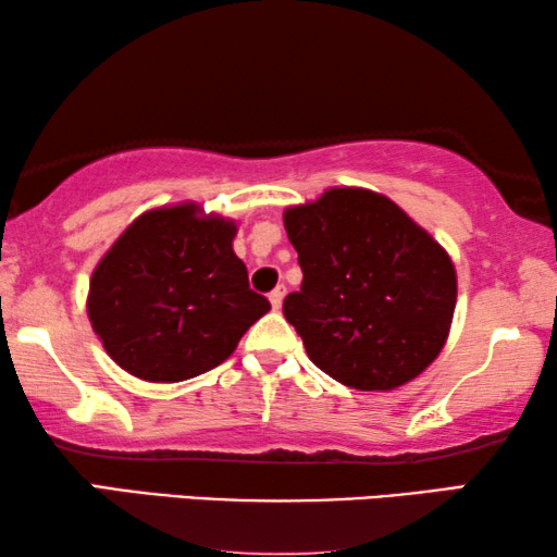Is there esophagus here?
Segmentation results:
<instances>
[{"instance_id":"34e87169","label":"esophagus","mask_w":557,"mask_h":557,"mask_svg":"<svg viewBox=\"0 0 557 557\" xmlns=\"http://www.w3.org/2000/svg\"><path fill=\"white\" fill-rule=\"evenodd\" d=\"M285 293H287V287H285V285H277L275 289H272V293H270V305H272V310H280V307H282V299H285Z\"/></svg>"}]
</instances>
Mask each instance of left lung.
<instances>
[{"instance_id": "1", "label": "left lung", "mask_w": 557, "mask_h": 557, "mask_svg": "<svg viewBox=\"0 0 557 557\" xmlns=\"http://www.w3.org/2000/svg\"><path fill=\"white\" fill-rule=\"evenodd\" d=\"M302 287L282 305L324 374L359 392H389L444 349L456 310L448 252L394 200L330 188L285 210Z\"/></svg>"}]
</instances>
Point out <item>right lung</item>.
<instances>
[{"instance_id":"right-lung-1","label":"right lung","mask_w":557,"mask_h":557,"mask_svg":"<svg viewBox=\"0 0 557 557\" xmlns=\"http://www.w3.org/2000/svg\"><path fill=\"white\" fill-rule=\"evenodd\" d=\"M237 225L196 202L138 215L96 264L86 310L121 369L144 382H185L233 355L268 314L233 252Z\"/></svg>"}]
</instances>
